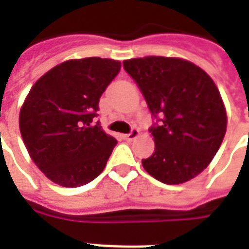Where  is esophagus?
Here are the masks:
<instances>
[{
    "mask_svg": "<svg viewBox=\"0 0 249 249\" xmlns=\"http://www.w3.org/2000/svg\"><path fill=\"white\" fill-rule=\"evenodd\" d=\"M139 135H140V132L133 128L130 133H128V135H124V136H123V137H124L125 140L132 141V140H135V139H137V137H139Z\"/></svg>",
    "mask_w": 249,
    "mask_h": 249,
    "instance_id": "esophagus-1",
    "label": "esophagus"
}]
</instances>
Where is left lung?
I'll return each instance as SVG.
<instances>
[{
    "mask_svg": "<svg viewBox=\"0 0 249 249\" xmlns=\"http://www.w3.org/2000/svg\"><path fill=\"white\" fill-rule=\"evenodd\" d=\"M137 82L152 116L155 152L146 172L164 184H183L212 161L227 130V112L213 80L193 62L148 56L123 62Z\"/></svg>",
    "mask_w": 249,
    "mask_h": 249,
    "instance_id": "8db88e82",
    "label": "left lung"
}]
</instances>
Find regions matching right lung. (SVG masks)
<instances>
[{
	"instance_id": "right-lung-1",
	"label": "right lung",
	"mask_w": 249,
	"mask_h": 249,
	"mask_svg": "<svg viewBox=\"0 0 249 249\" xmlns=\"http://www.w3.org/2000/svg\"><path fill=\"white\" fill-rule=\"evenodd\" d=\"M121 62L68 60L40 77L19 110V130L32 160L53 183L74 188L103 172L117 140L97 117L98 101Z\"/></svg>"
}]
</instances>
